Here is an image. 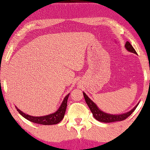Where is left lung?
I'll use <instances>...</instances> for the list:
<instances>
[{"instance_id":"obj_1","label":"left lung","mask_w":150,"mask_h":150,"mask_svg":"<svg viewBox=\"0 0 150 150\" xmlns=\"http://www.w3.org/2000/svg\"><path fill=\"white\" fill-rule=\"evenodd\" d=\"M125 48L128 51L130 52L134 53L135 54H137V52L135 51V50L134 49V48L132 47V46L130 44V42H127L125 43ZM84 97H85V101L87 103V104L88 105L89 109L92 111L94 118H96L97 120L100 122H103V123H111V122H116V121H121L126 119L128 116H130L132 114V113L135 110V108H137V106H135L131 111H130L128 113H123V114H117V115H113V114H109V113H106L103 112L102 111H101L99 108L97 107V105L94 104L93 101L91 100L86 95L85 92H83Z\"/></svg>"}]
</instances>
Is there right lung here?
Segmentation results:
<instances>
[{
	"label": "right lung",
	"mask_w": 150,
	"mask_h": 150,
	"mask_svg": "<svg viewBox=\"0 0 150 150\" xmlns=\"http://www.w3.org/2000/svg\"><path fill=\"white\" fill-rule=\"evenodd\" d=\"M68 97H69V94H68L64 98V100L63 101L61 106L57 110V111H56V112L53 113H51V114L47 115V116H32L28 114H25V113H23L20 110H19L17 107L16 108L21 116H22L24 118H25L26 119L30 120L31 122L42 125H55L60 123L63 120V117H64L65 110H66L67 108V101H68Z\"/></svg>",
	"instance_id": "obj_1"
}]
</instances>
